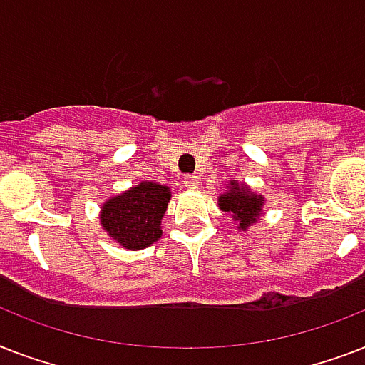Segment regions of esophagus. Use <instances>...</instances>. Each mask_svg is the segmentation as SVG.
<instances>
[{
    "label": "esophagus",
    "instance_id": "obj_1",
    "mask_svg": "<svg viewBox=\"0 0 365 365\" xmlns=\"http://www.w3.org/2000/svg\"><path fill=\"white\" fill-rule=\"evenodd\" d=\"M183 183H185V187L197 189L200 183L199 176H195V174H187V176H183Z\"/></svg>",
    "mask_w": 365,
    "mask_h": 365
}]
</instances>
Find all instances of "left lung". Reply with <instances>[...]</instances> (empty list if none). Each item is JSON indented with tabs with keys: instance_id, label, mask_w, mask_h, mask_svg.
Here are the masks:
<instances>
[{
	"instance_id": "1",
	"label": "left lung",
	"mask_w": 365,
	"mask_h": 365,
	"mask_svg": "<svg viewBox=\"0 0 365 365\" xmlns=\"http://www.w3.org/2000/svg\"><path fill=\"white\" fill-rule=\"evenodd\" d=\"M263 200H265L263 195L252 193L244 183L231 180L227 183V193H223L217 199V205L223 212L231 214L235 222L239 223L240 231H246L250 225H254L259 220Z\"/></svg>"
}]
</instances>
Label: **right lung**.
<instances>
[{
	"label": "right lung",
	"instance_id": "obj_1",
	"mask_svg": "<svg viewBox=\"0 0 365 365\" xmlns=\"http://www.w3.org/2000/svg\"><path fill=\"white\" fill-rule=\"evenodd\" d=\"M170 187L142 182L111 197L100 212L102 227L126 250H142L160 239V220L170 202Z\"/></svg>",
	"mask_w": 365,
	"mask_h": 365
}]
</instances>
